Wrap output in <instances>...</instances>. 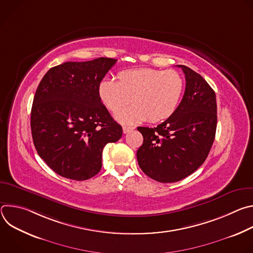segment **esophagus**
I'll return each mask as SVG.
<instances>
[{
	"mask_svg": "<svg viewBox=\"0 0 253 253\" xmlns=\"http://www.w3.org/2000/svg\"><path fill=\"white\" fill-rule=\"evenodd\" d=\"M133 129H134V127H127V126H124V127H123V133H124V134H127V133L131 132Z\"/></svg>",
	"mask_w": 253,
	"mask_h": 253,
	"instance_id": "34e87169",
	"label": "esophagus"
}]
</instances>
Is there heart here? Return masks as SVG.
<instances>
[{
	"instance_id": "1",
	"label": "heart",
	"mask_w": 253,
	"mask_h": 253,
	"mask_svg": "<svg viewBox=\"0 0 253 253\" xmlns=\"http://www.w3.org/2000/svg\"><path fill=\"white\" fill-rule=\"evenodd\" d=\"M118 81L106 77L98 85V94L111 112L118 111L130 101L132 105L116 113L123 124L145 121L159 122L170 117L181 101L184 81L174 70L142 68L122 71Z\"/></svg>"
}]
</instances>
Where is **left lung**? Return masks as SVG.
<instances>
[{"mask_svg": "<svg viewBox=\"0 0 253 253\" xmlns=\"http://www.w3.org/2000/svg\"><path fill=\"white\" fill-rule=\"evenodd\" d=\"M185 74L183 98L175 112L157 127H138L143 144L137 151L141 170L162 183L192 174L207 158L217 125L216 96L195 71L177 65Z\"/></svg>", "mask_w": 253, "mask_h": 253, "instance_id": "8db88e82", "label": "left lung"}]
</instances>
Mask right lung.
I'll return each instance as SVG.
<instances>
[{
	"mask_svg": "<svg viewBox=\"0 0 253 253\" xmlns=\"http://www.w3.org/2000/svg\"><path fill=\"white\" fill-rule=\"evenodd\" d=\"M117 62L97 58L51 68L36 91L31 130L39 156L57 174L83 181L99 173L106 144L118 141L122 127L98 94V85Z\"/></svg>",
	"mask_w": 253,
	"mask_h": 253,
	"instance_id": "1",
	"label": "right lung"
}]
</instances>
